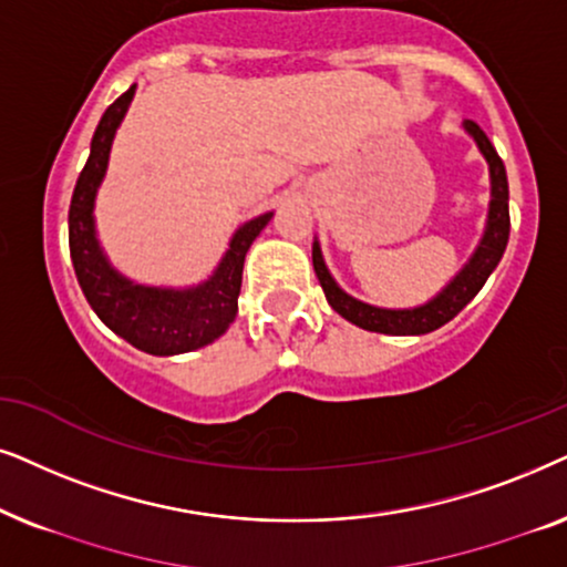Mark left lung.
I'll return each mask as SVG.
<instances>
[{
  "label": "left lung",
  "mask_w": 567,
  "mask_h": 567,
  "mask_svg": "<svg viewBox=\"0 0 567 567\" xmlns=\"http://www.w3.org/2000/svg\"><path fill=\"white\" fill-rule=\"evenodd\" d=\"M462 130L474 140V145H477L489 168L487 220L480 244L472 251L470 259H466L464 267L458 269L456 275L449 279L446 288L435 292L427 303L414 308H381L365 303V300L352 298L350 292L339 288L337 279L331 277L327 261H323L319 238L313 240V269L323 288V296H327L329 306L334 308L342 319L354 323V327L391 337H417L441 329L443 323L454 319V316L477 296L482 285L487 282V277L495 271L497 261L503 259L511 233L508 176H505V165L501 161V155L495 153L493 142L487 140V134L482 132L474 121H462Z\"/></svg>",
  "instance_id": "left-lung-1"
}]
</instances>
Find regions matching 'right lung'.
I'll use <instances>...</instances> for the list:
<instances>
[{"mask_svg":"<svg viewBox=\"0 0 567 567\" xmlns=\"http://www.w3.org/2000/svg\"><path fill=\"white\" fill-rule=\"evenodd\" d=\"M134 90L116 97L97 121L90 157L70 205V254L87 303L113 334L147 354H181L220 339L238 313L244 261L256 236L275 213H264L233 233L213 275L188 288H155L134 282L113 267L95 230V196L109 171L111 145L130 111Z\"/></svg>","mask_w":567,"mask_h":567,"instance_id":"add662e5","label":"right lung"}]
</instances>
